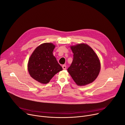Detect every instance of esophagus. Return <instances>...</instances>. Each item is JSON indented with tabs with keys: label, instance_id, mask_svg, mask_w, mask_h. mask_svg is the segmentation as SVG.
I'll list each match as a JSON object with an SVG mask.
<instances>
[{
	"label": "esophagus",
	"instance_id": "esophagus-1",
	"mask_svg": "<svg viewBox=\"0 0 125 125\" xmlns=\"http://www.w3.org/2000/svg\"><path fill=\"white\" fill-rule=\"evenodd\" d=\"M62 69H63V70H66V66L65 65L63 64V65H62Z\"/></svg>",
	"mask_w": 125,
	"mask_h": 125
}]
</instances>
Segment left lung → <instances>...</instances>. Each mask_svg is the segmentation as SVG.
I'll return each instance as SVG.
<instances>
[{"instance_id":"left-lung-1","label":"left lung","mask_w":125,"mask_h":125,"mask_svg":"<svg viewBox=\"0 0 125 125\" xmlns=\"http://www.w3.org/2000/svg\"><path fill=\"white\" fill-rule=\"evenodd\" d=\"M73 53V62L68 71L74 82L84 85L94 81L100 73L101 64L98 56L85 44L71 47Z\"/></svg>"}]
</instances>
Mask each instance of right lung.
<instances>
[{
	"label": "right lung",
	"mask_w": 125,
	"mask_h": 125,
	"mask_svg": "<svg viewBox=\"0 0 125 125\" xmlns=\"http://www.w3.org/2000/svg\"><path fill=\"white\" fill-rule=\"evenodd\" d=\"M55 46L44 43L36 47L28 63V71L31 77L42 83H49L53 76L62 70L52 54Z\"/></svg>",
	"instance_id": "add662e5"
}]
</instances>
